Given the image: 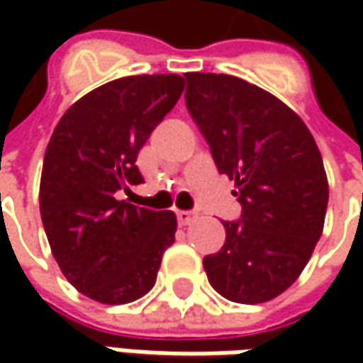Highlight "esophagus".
Wrapping results in <instances>:
<instances>
[{"instance_id": "esophagus-1", "label": "esophagus", "mask_w": 363, "mask_h": 363, "mask_svg": "<svg viewBox=\"0 0 363 363\" xmlns=\"http://www.w3.org/2000/svg\"><path fill=\"white\" fill-rule=\"evenodd\" d=\"M175 216H177L179 226H188V224H191V222L198 218V214H196V212H186V210H179V212H175Z\"/></svg>"}]
</instances>
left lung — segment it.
I'll use <instances>...</instances> for the list:
<instances>
[{
    "instance_id": "left-lung-1",
    "label": "left lung",
    "mask_w": 363,
    "mask_h": 363,
    "mask_svg": "<svg viewBox=\"0 0 363 363\" xmlns=\"http://www.w3.org/2000/svg\"><path fill=\"white\" fill-rule=\"evenodd\" d=\"M186 82L189 115L242 206L240 220L222 222L224 246L203 257L208 281L234 303L271 301L297 281L321 238V153L299 115L257 84L210 72H188Z\"/></svg>"
}]
</instances>
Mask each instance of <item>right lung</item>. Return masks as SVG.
Segmentation results:
<instances>
[{"instance_id": "1", "label": "right lung", "mask_w": 363, "mask_h": 363, "mask_svg": "<svg viewBox=\"0 0 363 363\" xmlns=\"http://www.w3.org/2000/svg\"><path fill=\"white\" fill-rule=\"evenodd\" d=\"M177 74L111 80L58 121L40 179V214L68 283L91 299L123 305L149 293L175 240L174 212L119 200L143 184L135 161L184 91Z\"/></svg>"}]
</instances>
